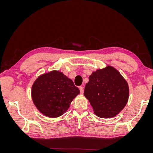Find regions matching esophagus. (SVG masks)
<instances>
[{"label":"esophagus","mask_w":153,"mask_h":153,"mask_svg":"<svg viewBox=\"0 0 153 153\" xmlns=\"http://www.w3.org/2000/svg\"><path fill=\"white\" fill-rule=\"evenodd\" d=\"M79 89H80V94H84V87H82V86H80V87H79Z\"/></svg>","instance_id":"obj_1"}]
</instances>
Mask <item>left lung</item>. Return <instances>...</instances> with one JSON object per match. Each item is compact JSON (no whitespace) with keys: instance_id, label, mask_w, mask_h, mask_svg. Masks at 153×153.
I'll return each instance as SVG.
<instances>
[{"instance_id":"obj_1","label":"left lung","mask_w":153,"mask_h":153,"mask_svg":"<svg viewBox=\"0 0 153 153\" xmlns=\"http://www.w3.org/2000/svg\"><path fill=\"white\" fill-rule=\"evenodd\" d=\"M89 80L84 96L96 115L113 117L124 108L129 98V87L116 69L108 66L98 69L91 74Z\"/></svg>"}]
</instances>
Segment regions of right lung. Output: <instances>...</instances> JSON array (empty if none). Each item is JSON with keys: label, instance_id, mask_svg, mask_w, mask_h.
<instances>
[{"label": "right lung", "instance_id": "add662e5", "mask_svg": "<svg viewBox=\"0 0 153 153\" xmlns=\"http://www.w3.org/2000/svg\"><path fill=\"white\" fill-rule=\"evenodd\" d=\"M80 93L73 82L62 72L52 71L39 76L32 87L31 95L36 108L49 117L65 113Z\"/></svg>", "mask_w": 153, "mask_h": 153}]
</instances>
